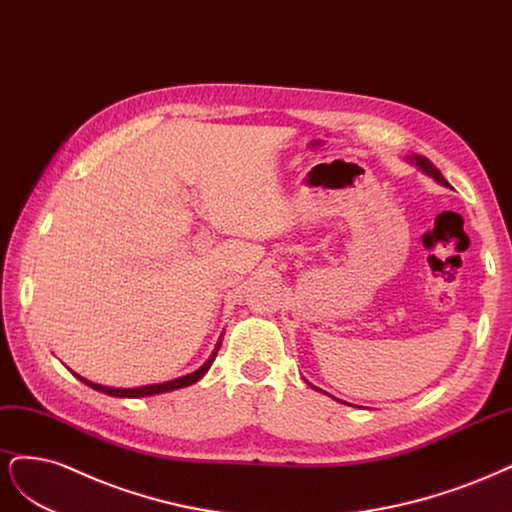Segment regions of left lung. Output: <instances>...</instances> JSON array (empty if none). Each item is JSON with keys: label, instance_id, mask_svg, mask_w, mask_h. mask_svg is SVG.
Segmentation results:
<instances>
[{"label": "left lung", "instance_id": "left-lung-1", "mask_svg": "<svg viewBox=\"0 0 512 512\" xmlns=\"http://www.w3.org/2000/svg\"><path fill=\"white\" fill-rule=\"evenodd\" d=\"M408 161H412V163H417V168L421 170V172H425L427 176H432L436 183H440V185H444V187H449V183L447 180H444V176L440 174V170L434 166V163L427 159V157H423V155H410L408 157ZM317 389V387H315ZM317 391H321V389H317Z\"/></svg>", "mask_w": 512, "mask_h": 512}]
</instances>
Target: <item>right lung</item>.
Wrapping results in <instances>:
<instances>
[{
  "label": "right lung",
  "instance_id": "obj_1",
  "mask_svg": "<svg viewBox=\"0 0 512 512\" xmlns=\"http://www.w3.org/2000/svg\"><path fill=\"white\" fill-rule=\"evenodd\" d=\"M221 346V340L217 342V346H214L212 355L204 361L202 368H197L195 372L191 374H185V376H178L174 378V381H166V383H157V385H142V387H134V389H119V387H104V385H97V383H91L87 381V378H82L80 374L74 372V376L78 378V381H82L85 385H89L91 389L95 391H102L106 395H112V398H146V395H159V393H166V391H174V389H183V387H189L193 383L200 381V378L208 372V368L212 366L214 357H217V351Z\"/></svg>",
  "mask_w": 512,
  "mask_h": 512
}]
</instances>
